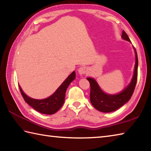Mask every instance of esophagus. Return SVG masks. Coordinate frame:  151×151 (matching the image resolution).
<instances>
[{"instance_id": "obj_1", "label": "esophagus", "mask_w": 151, "mask_h": 151, "mask_svg": "<svg viewBox=\"0 0 151 151\" xmlns=\"http://www.w3.org/2000/svg\"><path fill=\"white\" fill-rule=\"evenodd\" d=\"M86 68L85 67H81L79 68L78 69V73H79L80 75H82V74H84V73H86Z\"/></svg>"}]
</instances>
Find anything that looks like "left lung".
Wrapping results in <instances>:
<instances>
[{"mask_svg": "<svg viewBox=\"0 0 151 151\" xmlns=\"http://www.w3.org/2000/svg\"><path fill=\"white\" fill-rule=\"evenodd\" d=\"M122 39L130 42L128 35L124 31H122ZM134 48V47H133ZM135 52V65L134 73L132 81L128 86L126 87L120 93L116 95H109L104 93L100 87L99 86L97 82L95 79L87 78V80L89 81L91 86L90 101L93 106L96 110L102 112H111L120 109L124 104L128 101L132 97L135 90L137 79V68H138V58L137 54L134 48Z\"/></svg>", "mask_w": 151, "mask_h": 151, "instance_id": "left-lung-1", "label": "left lung"}]
</instances>
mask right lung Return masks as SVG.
<instances>
[{
	"label": "right lung",
	"instance_id": "obj_1",
	"mask_svg": "<svg viewBox=\"0 0 151 151\" xmlns=\"http://www.w3.org/2000/svg\"><path fill=\"white\" fill-rule=\"evenodd\" d=\"M76 78V72H73L65 79L56 91L49 97L41 100L34 99L29 97L23 91L19 85V91L23 98L27 103L33 109L44 114H53L60 109L64 104L65 99V94L68 87L73 80Z\"/></svg>",
	"mask_w": 151,
	"mask_h": 151
}]
</instances>
